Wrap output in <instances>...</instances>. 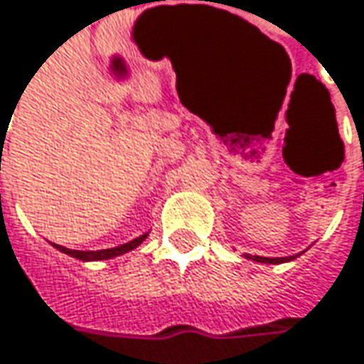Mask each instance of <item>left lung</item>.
Listing matches in <instances>:
<instances>
[{
	"label": "left lung",
	"mask_w": 364,
	"mask_h": 364,
	"mask_svg": "<svg viewBox=\"0 0 364 364\" xmlns=\"http://www.w3.org/2000/svg\"><path fill=\"white\" fill-rule=\"evenodd\" d=\"M253 262H262V264H282V262H290L294 257H259V255H245Z\"/></svg>",
	"instance_id": "8db88e82"
}]
</instances>
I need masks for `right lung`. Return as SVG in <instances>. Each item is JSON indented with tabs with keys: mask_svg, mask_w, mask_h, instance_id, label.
Instances as JSON below:
<instances>
[{
	"mask_svg": "<svg viewBox=\"0 0 364 364\" xmlns=\"http://www.w3.org/2000/svg\"><path fill=\"white\" fill-rule=\"evenodd\" d=\"M148 235H141L138 239H134V241H129V243H125V245H119L113 247V249H100V251H75V249H68V247H61V245H55L59 251H63V253H68V255H72L75 259H82V262H98V259H111V257H117L121 253H127V251H132V249H136V247L146 239Z\"/></svg>",
	"mask_w": 364,
	"mask_h": 364,
	"instance_id": "obj_1",
	"label": "right lung"
}]
</instances>
